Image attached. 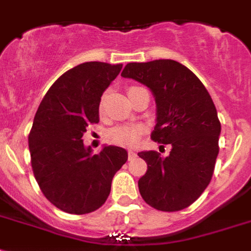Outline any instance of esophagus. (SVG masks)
I'll return each mask as SVG.
<instances>
[{
  "mask_svg": "<svg viewBox=\"0 0 251 251\" xmlns=\"http://www.w3.org/2000/svg\"><path fill=\"white\" fill-rule=\"evenodd\" d=\"M127 155H129V160L137 156V153H135V151H133V150H129V151H127Z\"/></svg>",
  "mask_w": 251,
  "mask_h": 251,
  "instance_id": "obj_1",
  "label": "esophagus"
}]
</instances>
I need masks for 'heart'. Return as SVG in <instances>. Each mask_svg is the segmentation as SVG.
<instances>
[{
  "mask_svg": "<svg viewBox=\"0 0 251 251\" xmlns=\"http://www.w3.org/2000/svg\"><path fill=\"white\" fill-rule=\"evenodd\" d=\"M142 133L141 126L122 125L114 127L108 133V139L112 143L120 146H134L139 139Z\"/></svg>",
  "mask_w": 251,
  "mask_h": 251,
  "instance_id": "obj_1",
  "label": "heart"
}]
</instances>
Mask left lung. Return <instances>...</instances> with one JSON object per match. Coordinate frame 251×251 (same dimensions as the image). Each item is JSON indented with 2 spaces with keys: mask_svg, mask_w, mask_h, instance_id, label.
Wrapping results in <instances>:
<instances>
[{
  "mask_svg": "<svg viewBox=\"0 0 251 251\" xmlns=\"http://www.w3.org/2000/svg\"><path fill=\"white\" fill-rule=\"evenodd\" d=\"M121 76L149 87L156 102L152 139L171 145L165 157L139 152L147 172L138 181L142 198L160 211L189 207L208 186L222 126L208 91L194 73L173 60L130 62Z\"/></svg>",
  "mask_w": 251,
  "mask_h": 251,
  "instance_id": "left-lung-1",
  "label": "left lung"
}]
</instances>
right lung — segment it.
<instances>
[{"mask_svg":"<svg viewBox=\"0 0 251 251\" xmlns=\"http://www.w3.org/2000/svg\"><path fill=\"white\" fill-rule=\"evenodd\" d=\"M121 69L122 64L96 61L70 69L49 88L33 118L28 137L33 175L45 198L68 214L101 207L127 160L122 147L105 145L94 155L82 139L87 126L99 122L102 94Z\"/></svg>","mask_w":251,"mask_h":251,"instance_id":"obj_1","label":"right lung"}]
</instances>
